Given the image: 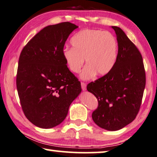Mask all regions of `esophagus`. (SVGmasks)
<instances>
[{
	"label": "esophagus",
	"instance_id": "obj_1",
	"mask_svg": "<svg viewBox=\"0 0 157 157\" xmlns=\"http://www.w3.org/2000/svg\"><path fill=\"white\" fill-rule=\"evenodd\" d=\"M81 85L82 90H83V91H84V90H86V84L85 83H83V82H81Z\"/></svg>",
	"mask_w": 157,
	"mask_h": 157
}]
</instances>
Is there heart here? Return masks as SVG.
<instances>
[{
	"instance_id": "heart-1",
	"label": "heart",
	"mask_w": 157,
	"mask_h": 157,
	"mask_svg": "<svg viewBox=\"0 0 157 157\" xmlns=\"http://www.w3.org/2000/svg\"><path fill=\"white\" fill-rule=\"evenodd\" d=\"M72 48H66L63 56L69 71L77 74L86 60V66L81 74V78L89 79L95 75L109 73L116 63L118 44L115 36L109 32L86 29L76 33L71 39Z\"/></svg>"
}]
</instances>
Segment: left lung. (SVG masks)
I'll return each instance as SVG.
<instances>
[{
  "instance_id": "obj_1",
  "label": "left lung",
  "mask_w": 157,
  "mask_h": 157,
  "mask_svg": "<svg viewBox=\"0 0 157 157\" xmlns=\"http://www.w3.org/2000/svg\"><path fill=\"white\" fill-rule=\"evenodd\" d=\"M117 36L116 63L106 75L91 82L87 90L97 97L92 114L99 127L117 131L132 122L139 111L145 87V71L140 51L121 28L112 26Z\"/></svg>"
}]
</instances>
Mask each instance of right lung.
Masks as SVG:
<instances>
[{"mask_svg": "<svg viewBox=\"0 0 157 157\" xmlns=\"http://www.w3.org/2000/svg\"><path fill=\"white\" fill-rule=\"evenodd\" d=\"M77 28L70 22L48 25L20 54L18 94L25 117L38 127L50 129L60 124L81 92L80 81L69 71L63 56L66 40Z\"/></svg>", "mask_w": 157, "mask_h": 157, "instance_id": "1", "label": "right lung"}]
</instances>
